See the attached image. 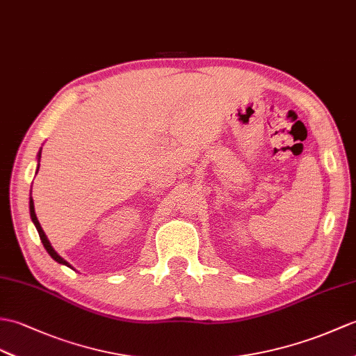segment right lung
Listing matches in <instances>:
<instances>
[{
    "mask_svg": "<svg viewBox=\"0 0 356 356\" xmlns=\"http://www.w3.org/2000/svg\"><path fill=\"white\" fill-rule=\"evenodd\" d=\"M40 159V150H39V153H38V161ZM38 170H39V163H38ZM38 172V171H36ZM31 194V193H30ZM30 217H31V221L35 222V226H36V229H38V234H39V236H40V241H42V244H44V247H45V250L49 253V256H51V258L54 259V261H57L59 264H63V266H66V267H70L71 268V266L68 262H66L62 256H59L56 253V250L53 249L51 247V244H49V241H48V238H47V235H45V232L42 230V227H40V222H39V220H38V217H36V212H35V203H33V198H31V195H30Z\"/></svg>",
    "mask_w": 356,
    "mask_h": 356,
    "instance_id": "add662e5",
    "label": "right lung"
}]
</instances>
